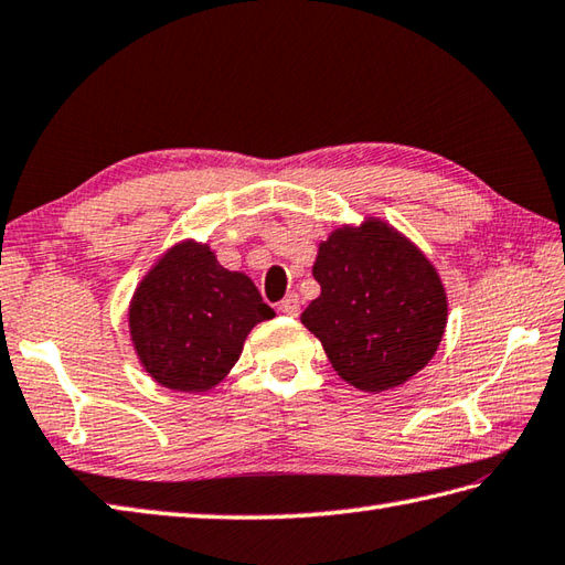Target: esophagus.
I'll return each instance as SVG.
<instances>
[{
	"label": "esophagus",
	"instance_id": "obj_1",
	"mask_svg": "<svg viewBox=\"0 0 565 565\" xmlns=\"http://www.w3.org/2000/svg\"><path fill=\"white\" fill-rule=\"evenodd\" d=\"M279 311L286 316H298V311H301V298H298V294H286V298L279 303Z\"/></svg>",
	"mask_w": 565,
	"mask_h": 565
}]
</instances>
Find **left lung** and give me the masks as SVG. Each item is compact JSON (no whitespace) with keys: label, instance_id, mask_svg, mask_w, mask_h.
<instances>
[{"label":"left lung","instance_id":"1","mask_svg":"<svg viewBox=\"0 0 565 565\" xmlns=\"http://www.w3.org/2000/svg\"><path fill=\"white\" fill-rule=\"evenodd\" d=\"M320 296L301 323L323 342L342 380L384 392L426 367L444 338L448 303L436 269L380 220L340 227L318 249Z\"/></svg>","mask_w":565,"mask_h":565}]
</instances>
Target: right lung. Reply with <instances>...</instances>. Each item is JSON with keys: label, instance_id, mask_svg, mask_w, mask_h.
Instances as JSON below:
<instances>
[{"label": "right lung", "instance_id": "add662e5", "mask_svg": "<svg viewBox=\"0 0 565 565\" xmlns=\"http://www.w3.org/2000/svg\"><path fill=\"white\" fill-rule=\"evenodd\" d=\"M274 318L249 276L227 271L198 242L171 249L129 308L143 367L175 392H205L237 362L249 330Z\"/></svg>", "mask_w": 565, "mask_h": 565}]
</instances>
